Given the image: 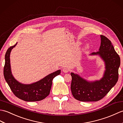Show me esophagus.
Segmentation results:
<instances>
[{"mask_svg":"<svg viewBox=\"0 0 123 123\" xmlns=\"http://www.w3.org/2000/svg\"><path fill=\"white\" fill-rule=\"evenodd\" d=\"M69 69L67 67H64V68H62V72H63L65 73H68L69 72Z\"/></svg>","mask_w":123,"mask_h":123,"instance_id":"1","label":"esophagus"}]
</instances>
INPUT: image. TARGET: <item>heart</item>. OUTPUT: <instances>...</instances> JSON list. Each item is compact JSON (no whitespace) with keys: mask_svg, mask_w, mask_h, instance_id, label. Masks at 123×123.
Segmentation results:
<instances>
[{"mask_svg":"<svg viewBox=\"0 0 123 123\" xmlns=\"http://www.w3.org/2000/svg\"><path fill=\"white\" fill-rule=\"evenodd\" d=\"M87 47H88V46H87Z\"/></svg>","mask_w":123,"mask_h":123,"instance_id":"obj_1","label":"heart"}]
</instances>
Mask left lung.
Masks as SVG:
<instances>
[{
    "instance_id": "left-lung-1",
    "label": "left lung",
    "mask_w": 123,
    "mask_h": 123,
    "mask_svg": "<svg viewBox=\"0 0 123 123\" xmlns=\"http://www.w3.org/2000/svg\"><path fill=\"white\" fill-rule=\"evenodd\" d=\"M99 51L92 55H99L105 61L106 70L99 81L88 82L80 76L71 73L72 77L71 91L76 99L81 102H96L104 97L118 80V68L121 59L111 42L107 37L100 35Z\"/></svg>"
}]
</instances>
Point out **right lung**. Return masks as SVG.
Wrapping results in <instances>:
<instances>
[{
  "mask_svg": "<svg viewBox=\"0 0 123 123\" xmlns=\"http://www.w3.org/2000/svg\"><path fill=\"white\" fill-rule=\"evenodd\" d=\"M17 44L11 46L5 55V64L4 75L5 80L15 96L26 102H36L43 99L49 94L53 78L61 73L58 70L48 75L42 80L29 85L22 84L16 80L12 75L10 69V54L12 49Z\"/></svg>",
  "mask_w": 123,
  "mask_h": 123,
  "instance_id": "obj_1",
  "label": "right lung"
}]
</instances>
